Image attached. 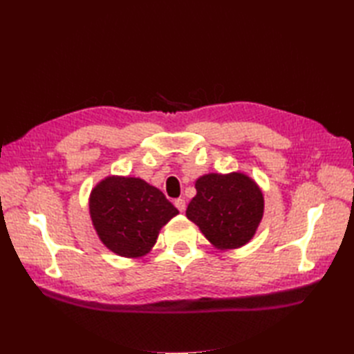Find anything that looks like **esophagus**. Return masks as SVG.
<instances>
[{
    "instance_id": "obj_1",
    "label": "esophagus",
    "mask_w": 354,
    "mask_h": 354,
    "mask_svg": "<svg viewBox=\"0 0 354 354\" xmlns=\"http://www.w3.org/2000/svg\"><path fill=\"white\" fill-rule=\"evenodd\" d=\"M175 207L179 209V212L184 213V212H185V208H187V202H185V199H181V198L176 199V201H175Z\"/></svg>"
}]
</instances>
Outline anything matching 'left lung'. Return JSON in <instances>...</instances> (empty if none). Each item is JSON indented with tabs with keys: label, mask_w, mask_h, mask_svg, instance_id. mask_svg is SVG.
<instances>
[{
	"label": "left lung",
	"mask_w": 354,
	"mask_h": 354,
	"mask_svg": "<svg viewBox=\"0 0 354 354\" xmlns=\"http://www.w3.org/2000/svg\"><path fill=\"white\" fill-rule=\"evenodd\" d=\"M187 217L213 245L232 250L250 242L263 217V194L242 173H209L196 181Z\"/></svg>",
	"instance_id": "8db88e82"
}]
</instances>
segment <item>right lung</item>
Returning <instances> with one entry per match:
<instances>
[{
	"instance_id": "1",
	"label": "right lung",
	"mask_w": 354,
	"mask_h": 354,
	"mask_svg": "<svg viewBox=\"0 0 354 354\" xmlns=\"http://www.w3.org/2000/svg\"><path fill=\"white\" fill-rule=\"evenodd\" d=\"M89 213L97 234L112 252L140 257L179 212L162 192L142 179L111 176L93 190Z\"/></svg>"
}]
</instances>
